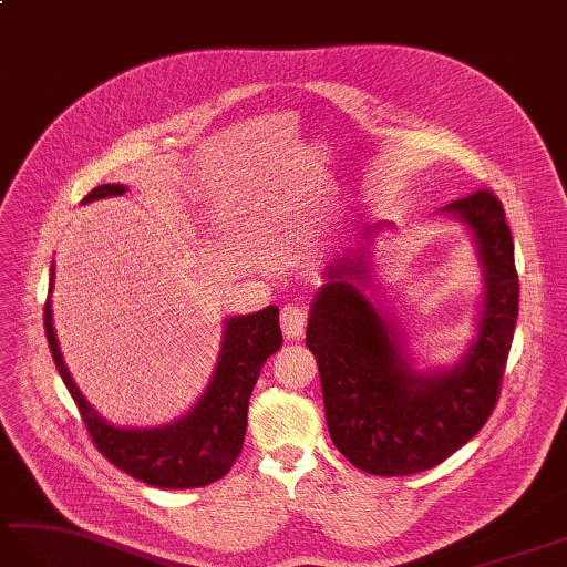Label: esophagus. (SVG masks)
Instances as JSON below:
<instances>
[{
	"label": "esophagus",
	"instance_id": "1",
	"mask_svg": "<svg viewBox=\"0 0 567 567\" xmlns=\"http://www.w3.org/2000/svg\"><path fill=\"white\" fill-rule=\"evenodd\" d=\"M306 322H308V315L302 308L298 306H286L281 310V329L286 339H300L306 334Z\"/></svg>",
	"mask_w": 567,
	"mask_h": 567
}]
</instances>
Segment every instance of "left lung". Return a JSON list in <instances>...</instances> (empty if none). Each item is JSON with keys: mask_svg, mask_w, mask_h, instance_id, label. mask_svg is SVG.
I'll list each match as a JSON object with an SVG mask.
<instances>
[{"mask_svg": "<svg viewBox=\"0 0 567 567\" xmlns=\"http://www.w3.org/2000/svg\"><path fill=\"white\" fill-rule=\"evenodd\" d=\"M443 212L474 233L486 276L478 334L457 365L411 368L396 327L361 291L370 281L363 247L334 259L310 308L306 343L320 368L331 443L375 476L445 462L481 431L501 396L519 312L513 233L491 189L454 199ZM378 228H365V243Z\"/></svg>", "mask_w": 567, "mask_h": 567, "instance_id": "obj_1", "label": "left lung"}]
</instances>
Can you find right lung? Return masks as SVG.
<instances>
[{
  "mask_svg": "<svg viewBox=\"0 0 567 567\" xmlns=\"http://www.w3.org/2000/svg\"><path fill=\"white\" fill-rule=\"evenodd\" d=\"M124 185H101L91 189L84 204L93 199L120 197ZM54 267H50L52 293ZM45 337L69 394L79 406L81 421L103 457L156 488H202L224 478L240 457L247 431V404L267 358L281 349L279 308L269 306L252 315L226 320L218 363L199 402L185 416L163 427H115L101 419L76 382L69 375L52 327L50 298L45 302Z\"/></svg>",
  "mask_w": 567,
  "mask_h": 567,
  "instance_id": "right-lung-1",
  "label": "right lung"
}]
</instances>
